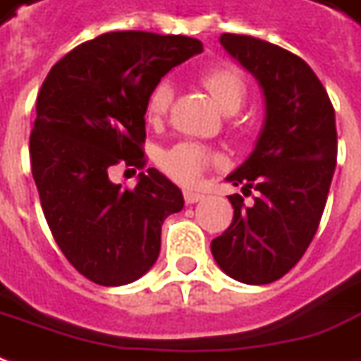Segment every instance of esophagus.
Here are the masks:
<instances>
[{"label": "esophagus", "mask_w": 361, "mask_h": 361, "mask_svg": "<svg viewBox=\"0 0 361 361\" xmlns=\"http://www.w3.org/2000/svg\"><path fill=\"white\" fill-rule=\"evenodd\" d=\"M204 195H200V192H195V190H185V200L186 204H195L198 200H202Z\"/></svg>", "instance_id": "esophagus-1"}]
</instances>
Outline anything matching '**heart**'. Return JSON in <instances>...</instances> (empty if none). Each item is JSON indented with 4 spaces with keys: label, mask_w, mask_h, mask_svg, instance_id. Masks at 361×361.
Returning a JSON list of instances; mask_svg holds the SVG:
<instances>
[{
    "label": "heart",
    "mask_w": 361,
    "mask_h": 361,
    "mask_svg": "<svg viewBox=\"0 0 361 361\" xmlns=\"http://www.w3.org/2000/svg\"><path fill=\"white\" fill-rule=\"evenodd\" d=\"M202 85L214 97L219 107L224 113H236L244 105L246 99V85L243 75L232 67H216L202 75ZM173 101V85L161 81L154 85L149 99H147V118L157 123L164 117L169 105ZM214 154L209 147L195 141H180L159 157V164L166 175L183 185H192L212 164Z\"/></svg>",
    "instance_id": "1"
}]
</instances>
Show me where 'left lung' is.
Returning <instances> with one entry per match:
<instances>
[{
    "label": "left lung",
    "instance_id": "left-lung-1",
    "mask_svg": "<svg viewBox=\"0 0 361 361\" xmlns=\"http://www.w3.org/2000/svg\"><path fill=\"white\" fill-rule=\"evenodd\" d=\"M220 45L260 85L264 123L250 157L226 176L244 195L254 188V202L228 198L234 219L210 250L234 280L270 284L298 262L318 231L336 169V115L324 85L298 55L234 33H222Z\"/></svg>",
    "mask_w": 361,
    "mask_h": 361
}]
</instances>
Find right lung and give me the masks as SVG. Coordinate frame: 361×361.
Returning a JSON list of instances; mask_svg holds the SVG:
<instances>
[{
	"mask_svg": "<svg viewBox=\"0 0 361 361\" xmlns=\"http://www.w3.org/2000/svg\"><path fill=\"white\" fill-rule=\"evenodd\" d=\"M202 43L185 35L113 31L85 41L51 67L29 139L43 214L65 258L99 286H123L151 270L161 228L185 207L157 169L133 190L111 183L121 161L145 164L147 99Z\"/></svg>",
	"mask_w": 361,
	"mask_h": 361,
	"instance_id": "1",
	"label": "right lung"
}]
</instances>
